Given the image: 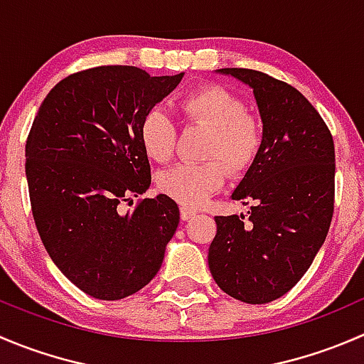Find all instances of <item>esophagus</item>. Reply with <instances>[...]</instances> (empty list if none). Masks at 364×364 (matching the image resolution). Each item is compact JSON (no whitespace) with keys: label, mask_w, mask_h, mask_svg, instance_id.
I'll return each mask as SVG.
<instances>
[{"label":"esophagus","mask_w":364,"mask_h":364,"mask_svg":"<svg viewBox=\"0 0 364 364\" xmlns=\"http://www.w3.org/2000/svg\"><path fill=\"white\" fill-rule=\"evenodd\" d=\"M179 215H181V220H190V218H193V216L197 215V211H193V209H190V208H181V211H179Z\"/></svg>","instance_id":"esophagus-1"}]
</instances>
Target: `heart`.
Wrapping results in <instances>:
<instances>
[{
  "mask_svg": "<svg viewBox=\"0 0 364 364\" xmlns=\"http://www.w3.org/2000/svg\"><path fill=\"white\" fill-rule=\"evenodd\" d=\"M185 119L209 130L203 164H178L156 178L160 192L186 208H199L215 196L227 179L225 161L232 172L250 168L262 148V123L247 112V104L223 86L190 91L179 100ZM139 139L149 160L165 164L176 149V124L164 107H153L139 124Z\"/></svg>",
  "mask_w": 364,
  "mask_h": 364,
  "instance_id": "heart-1",
  "label": "heart"
}]
</instances>
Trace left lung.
<instances>
[{
	"instance_id": "obj_1",
	"label": "left lung",
	"mask_w": 364,
	"mask_h": 364,
	"mask_svg": "<svg viewBox=\"0 0 364 364\" xmlns=\"http://www.w3.org/2000/svg\"><path fill=\"white\" fill-rule=\"evenodd\" d=\"M250 86L262 119L259 155L232 192L245 216H216L208 264L225 294L264 304L287 294L321 250L335 209V144L291 84L248 68H220Z\"/></svg>"
}]
</instances>
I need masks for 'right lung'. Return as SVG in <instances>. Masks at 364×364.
<instances>
[{
  "label": "right lung",
  "mask_w": 364,
  "mask_h": 364,
  "mask_svg": "<svg viewBox=\"0 0 364 364\" xmlns=\"http://www.w3.org/2000/svg\"><path fill=\"white\" fill-rule=\"evenodd\" d=\"M185 73L151 77L137 67L68 75L40 105L26 141L33 218L53 262L97 299L135 294L155 278L179 223L171 197L146 193L149 160L139 139L144 114Z\"/></svg>",
  "instance_id": "add662e5"
}]
</instances>
